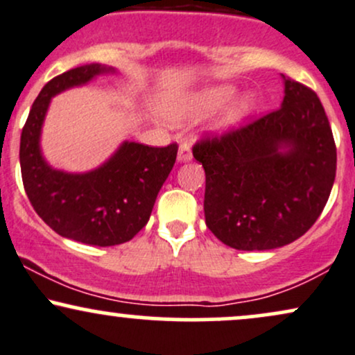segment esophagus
<instances>
[{
    "label": "esophagus",
    "mask_w": 355,
    "mask_h": 355,
    "mask_svg": "<svg viewBox=\"0 0 355 355\" xmlns=\"http://www.w3.org/2000/svg\"><path fill=\"white\" fill-rule=\"evenodd\" d=\"M191 147L190 144L183 142L180 144V147H178V162H190L191 160Z\"/></svg>",
    "instance_id": "34e87169"
}]
</instances>
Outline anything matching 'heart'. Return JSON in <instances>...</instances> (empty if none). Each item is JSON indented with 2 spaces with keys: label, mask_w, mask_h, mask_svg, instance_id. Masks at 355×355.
Wrapping results in <instances>:
<instances>
[{
  "label": "heart",
  "mask_w": 355,
  "mask_h": 355,
  "mask_svg": "<svg viewBox=\"0 0 355 355\" xmlns=\"http://www.w3.org/2000/svg\"><path fill=\"white\" fill-rule=\"evenodd\" d=\"M234 94H236V89L232 87V85H218V87H211L208 91L200 94L198 97L193 101V105H191V112L193 114H205L211 112V110H216L223 105L228 104L230 101L233 99ZM256 102L253 96L243 97L240 102L233 105L232 109L228 110L223 119V127L234 125L246 117L251 110L254 109Z\"/></svg>",
  "instance_id": "obj_1"
}]
</instances>
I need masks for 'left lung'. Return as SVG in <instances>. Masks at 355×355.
Masks as SVG:
<instances>
[{
	"label": "left lung",
	"instance_id": "obj_1",
	"mask_svg": "<svg viewBox=\"0 0 355 355\" xmlns=\"http://www.w3.org/2000/svg\"><path fill=\"white\" fill-rule=\"evenodd\" d=\"M272 112L193 145L203 165L205 221L225 245L264 251L315 223L336 178L337 153L318 94L284 78Z\"/></svg>",
	"mask_w": 355,
	"mask_h": 355
}]
</instances>
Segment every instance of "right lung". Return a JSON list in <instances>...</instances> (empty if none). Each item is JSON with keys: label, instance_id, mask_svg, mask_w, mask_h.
I'll use <instances>...</instances> for the list:
<instances>
[{"label": "right lung", "instance_id": "right-lung-1", "mask_svg": "<svg viewBox=\"0 0 355 355\" xmlns=\"http://www.w3.org/2000/svg\"><path fill=\"white\" fill-rule=\"evenodd\" d=\"M114 67L85 64L55 76L42 87L21 132V177L33 208L69 240L115 246L147 225L157 195L177 160V144L148 147L123 142L107 162L85 173L55 170L41 153V129L55 94L87 84Z\"/></svg>", "mask_w": 355, "mask_h": 355}]
</instances>
